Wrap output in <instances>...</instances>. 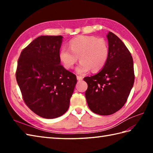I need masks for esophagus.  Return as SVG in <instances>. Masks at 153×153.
Here are the masks:
<instances>
[{
  "mask_svg": "<svg viewBox=\"0 0 153 153\" xmlns=\"http://www.w3.org/2000/svg\"><path fill=\"white\" fill-rule=\"evenodd\" d=\"M77 79L78 80V81H82V80H83V77H82V76H77Z\"/></svg>",
  "mask_w": 153,
  "mask_h": 153,
  "instance_id": "1",
  "label": "esophagus"
}]
</instances>
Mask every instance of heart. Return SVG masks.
<instances>
[{
	"instance_id": "obj_1",
	"label": "heart",
	"mask_w": 153,
	"mask_h": 153,
	"mask_svg": "<svg viewBox=\"0 0 153 153\" xmlns=\"http://www.w3.org/2000/svg\"><path fill=\"white\" fill-rule=\"evenodd\" d=\"M70 49L62 47L59 58L64 67L72 69L79 59L81 62L76 68V73L83 76L91 70L97 71L105 66L109 55V47L106 41L94 36H80L71 40Z\"/></svg>"
}]
</instances>
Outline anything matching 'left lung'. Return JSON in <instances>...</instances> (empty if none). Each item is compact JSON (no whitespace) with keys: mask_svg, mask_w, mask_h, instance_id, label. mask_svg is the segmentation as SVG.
<instances>
[{"mask_svg":"<svg viewBox=\"0 0 153 153\" xmlns=\"http://www.w3.org/2000/svg\"><path fill=\"white\" fill-rule=\"evenodd\" d=\"M109 55L99 72L85 77V97L92 112L102 116L110 115L125 105L134 83V61L128 48L112 32L106 35Z\"/></svg>","mask_w":153,"mask_h":153,"instance_id":"8db88e82","label":"left lung"}]
</instances>
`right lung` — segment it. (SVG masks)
Returning <instances> with one entry per match:
<instances>
[{
	"instance_id": "add662e5",
	"label": "right lung",
	"mask_w": 153,
	"mask_h": 153,
	"mask_svg": "<svg viewBox=\"0 0 153 153\" xmlns=\"http://www.w3.org/2000/svg\"><path fill=\"white\" fill-rule=\"evenodd\" d=\"M63 37L42 35L22 51L16 81L26 105L42 118L60 117L69 108L76 75L60 64Z\"/></svg>"
}]
</instances>
